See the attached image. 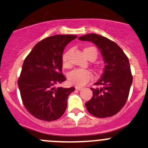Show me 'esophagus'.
I'll use <instances>...</instances> for the list:
<instances>
[{"label": "esophagus", "mask_w": 148, "mask_h": 148, "mask_svg": "<svg viewBox=\"0 0 148 148\" xmlns=\"http://www.w3.org/2000/svg\"><path fill=\"white\" fill-rule=\"evenodd\" d=\"M82 87L81 86H75V89L76 90H78V91H80V90H81L82 89Z\"/></svg>", "instance_id": "34e87169"}]
</instances>
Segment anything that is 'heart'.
Listing matches in <instances>:
<instances>
[{"label": "heart", "instance_id": "1", "mask_svg": "<svg viewBox=\"0 0 148 148\" xmlns=\"http://www.w3.org/2000/svg\"><path fill=\"white\" fill-rule=\"evenodd\" d=\"M92 51L94 52V54L97 56V50L94 47H87L84 50V53H86L87 51ZM69 51L65 52L62 55V64L64 67H69L70 66V62L68 60ZM92 78V73L88 70L85 69H75L70 72L68 75L69 82L72 84L77 86H83L86 84L88 81Z\"/></svg>", "mask_w": 148, "mask_h": 148}]
</instances>
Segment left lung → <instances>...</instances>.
<instances>
[{
    "instance_id": "1",
    "label": "left lung",
    "mask_w": 148,
    "mask_h": 148,
    "mask_svg": "<svg viewBox=\"0 0 148 148\" xmlns=\"http://www.w3.org/2000/svg\"><path fill=\"white\" fill-rule=\"evenodd\" d=\"M78 39L91 41L100 50L105 64L102 76L91 88L93 97L86 102L89 113L98 118L111 117L127 101L132 78L129 59L117 43L97 34H87Z\"/></svg>"
}]
</instances>
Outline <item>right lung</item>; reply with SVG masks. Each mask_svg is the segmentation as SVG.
Masks as SVG:
<instances>
[{
	"instance_id": "obj_1",
	"label": "right lung",
	"mask_w": 148,
	"mask_h": 148,
	"mask_svg": "<svg viewBox=\"0 0 148 148\" xmlns=\"http://www.w3.org/2000/svg\"><path fill=\"white\" fill-rule=\"evenodd\" d=\"M77 38L74 35H56L40 40L27 56L18 80L25 108L36 119L52 121L62 117L67 98L75 88H56L66 80L63 75L64 47Z\"/></svg>"
}]
</instances>
